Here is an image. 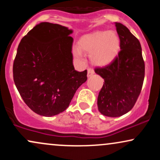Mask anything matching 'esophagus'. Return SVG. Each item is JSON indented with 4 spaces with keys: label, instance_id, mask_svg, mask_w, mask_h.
<instances>
[{
    "label": "esophagus",
    "instance_id": "34e87169",
    "mask_svg": "<svg viewBox=\"0 0 160 160\" xmlns=\"http://www.w3.org/2000/svg\"><path fill=\"white\" fill-rule=\"evenodd\" d=\"M94 73H95L94 69L92 68H88V74H87L88 77L92 76V75L94 74Z\"/></svg>",
    "mask_w": 160,
    "mask_h": 160
}]
</instances>
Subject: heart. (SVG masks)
<instances>
[{
	"mask_svg": "<svg viewBox=\"0 0 160 160\" xmlns=\"http://www.w3.org/2000/svg\"><path fill=\"white\" fill-rule=\"evenodd\" d=\"M79 47L82 51L91 53V59L95 65H105L113 61L118 53L120 39L118 35L112 31L97 32L82 37ZM80 50L77 48L74 50L75 56L78 58L82 56Z\"/></svg>",
	"mask_w": 160,
	"mask_h": 160,
	"instance_id": "b5f03b06",
	"label": "heart"
}]
</instances>
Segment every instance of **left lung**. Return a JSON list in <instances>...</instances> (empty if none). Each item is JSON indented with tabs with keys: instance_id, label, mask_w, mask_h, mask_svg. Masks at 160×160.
<instances>
[{
	"instance_id": "left-lung-1",
	"label": "left lung",
	"mask_w": 160,
	"mask_h": 160,
	"mask_svg": "<svg viewBox=\"0 0 160 160\" xmlns=\"http://www.w3.org/2000/svg\"><path fill=\"white\" fill-rule=\"evenodd\" d=\"M115 26L120 52L109 65L95 68L104 80L98 96V111L111 117L132 109L142 89L145 70L139 40L122 24L115 22Z\"/></svg>"
}]
</instances>
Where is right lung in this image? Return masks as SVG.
I'll return each mask as SVG.
<instances>
[{
	"mask_svg": "<svg viewBox=\"0 0 160 160\" xmlns=\"http://www.w3.org/2000/svg\"><path fill=\"white\" fill-rule=\"evenodd\" d=\"M72 31L41 22L20 41L13 62L15 85L25 103L38 114L52 117L67 109L87 70H74Z\"/></svg>",
	"mask_w": 160,
	"mask_h": 160,
	"instance_id": "obj_1",
	"label": "right lung"
}]
</instances>
